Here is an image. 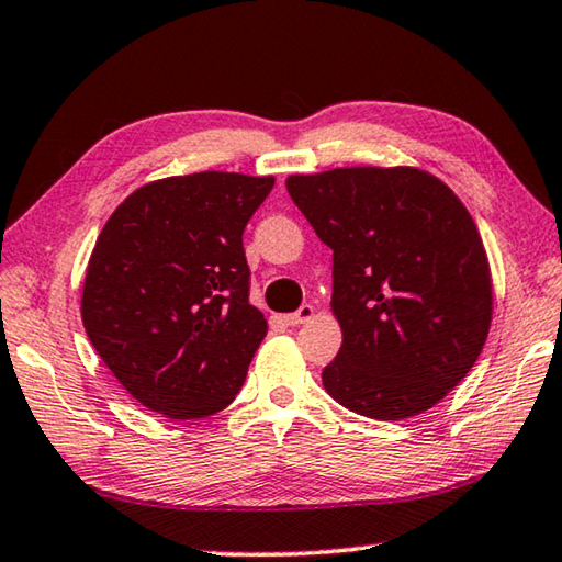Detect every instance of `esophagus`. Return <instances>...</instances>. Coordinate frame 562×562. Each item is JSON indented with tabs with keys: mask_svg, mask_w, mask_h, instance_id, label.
Masks as SVG:
<instances>
[{
	"mask_svg": "<svg viewBox=\"0 0 562 562\" xmlns=\"http://www.w3.org/2000/svg\"><path fill=\"white\" fill-rule=\"evenodd\" d=\"M312 317H315V307H312V304H302L297 312H292V315L284 317V322H288L290 327H300V325H304V322H310Z\"/></svg>",
	"mask_w": 562,
	"mask_h": 562,
	"instance_id": "34e87169",
	"label": "esophagus"
}]
</instances>
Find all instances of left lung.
Masks as SVG:
<instances>
[{"mask_svg": "<svg viewBox=\"0 0 562 562\" xmlns=\"http://www.w3.org/2000/svg\"><path fill=\"white\" fill-rule=\"evenodd\" d=\"M288 190L331 250L341 347L322 369L327 394L379 422L439 404L491 327V270L469 211L418 168H335L290 176Z\"/></svg>", "mask_w": 562, "mask_h": 562, "instance_id": "left-lung-1", "label": "left lung"}]
</instances>
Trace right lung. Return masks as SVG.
I'll return each instance as SVG.
<instances>
[{"mask_svg":"<svg viewBox=\"0 0 562 562\" xmlns=\"http://www.w3.org/2000/svg\"><path fill=\"white\" fill-rule=\"evenodd\" d=\"M274 178H164L123 201L93 247L81 319L150 412L205 418L233 402L268 322L250 304L243 233Z\"/></svg>","mask_w":562,"mask_h":562,"instance_id":"right-lung-1","label":"right lung"}]
</instances>
